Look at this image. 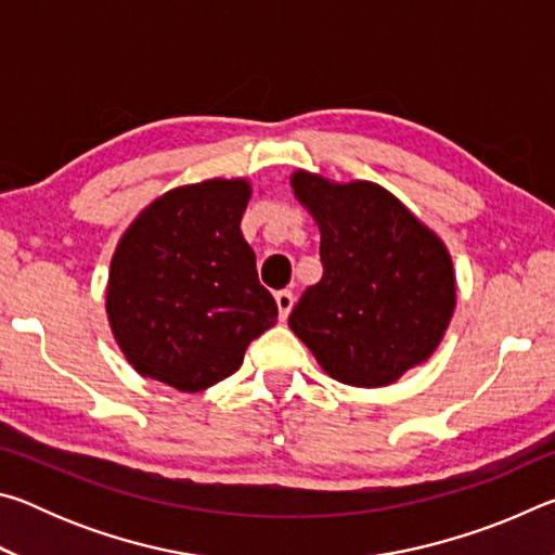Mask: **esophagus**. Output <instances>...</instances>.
<instances>
[{
	"mask_svg": "<svg viewBox=\"0 0 555 555\" xmlns=\"http://www.w3.org/2000/svg\"><path fill=\"white\" fill-rule=\"evenodd\" d=\"M276 306H279V318L281 321H286L288 318V313H291V308H294V294H291V291H276Z\"/></svg>",
	"mask_w": 555,
	"mask_h": 555,
	"instance_id": "1",
	"label": "esophagus"
}]
</instances>
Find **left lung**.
<instances>
[{
    "label": "left lung",
    "mask_w": 555,
    "mask_h": 555,
    "mask_svg": "<svg viewBox=\"0 0 555 555\" xmlns=\"http://www.w3.org/2000/svg\"><path fill=\"white\" fill-rule=\"evenodd\" d=\"M291 185L321 228L323 279L288 327L333 379L387 387L434 354L453 318L446 244L377 183L296 171Z\"/></svg>",
    "instance_id": "8db88e82"
}]
</instances>
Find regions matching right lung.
<instances>
[{"instance_id":"right-lung-1","label":"right lung","mask_w":555,"mask_h":555,"mask_svg":"<svg viewBox=\"0 0 555 555\" xmlns=\"http://www.w3.org/2000/svg\"><path fill=\"white\" fill-rule=\"evenodd\" d=\"M247 178H210L164 193L129 224L107 281V318L127 362L178 391L240 370L247 345L276 323L240 222Z\"/></svg>"}]
</instances>
